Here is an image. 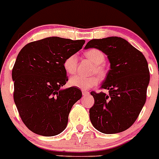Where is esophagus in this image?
<instances>
[{
  "mask_svg": "<svg viewBox=\"0 0 159 159\" xmlns=\"http://www.w3.org/2000/svg\"><path fill=\"white\" fill-rule=\"evenodd\" d=\"M89 92L86 90H82V95L83 96H86V95H89Z\"/></svg>",
  "mask_w": 159,
  "mask_h": 159,
  "instance_id": "34e87169",
  "label": "esophagus"
}]
</instances>
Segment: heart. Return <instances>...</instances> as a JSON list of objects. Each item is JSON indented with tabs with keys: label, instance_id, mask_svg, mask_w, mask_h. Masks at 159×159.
Wrapping results in <instances>:
<instances>
[{
	"label": "heart",
	"instance_id": "obj_1",
	"mask_svg": "<svg viewBox=\"0 0 159 159\" xmlns=\"http://www.w3.org/2000/svg\"><path fill=\"white\" fill-rule=\"evenodd\" d=\"M86 58L94 63L93 73H97L100 77L106 75V70L102 64L105 61V54L98 49H90L85 53ZM78 56L76 54H70L66 57L63 62V68L69 74H74L78 67ZM99 82V78L97 75L85 77L81 75H74L70 78L69 83L71 86L79 88L81 89H88L93 87Z\"/></svg>",
	"mask_w": 159,
	"mask_h": 159
}]
</instances>
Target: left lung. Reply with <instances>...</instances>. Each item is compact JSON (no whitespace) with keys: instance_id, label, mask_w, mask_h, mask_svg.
<instances>
[{"instance_id":"1","label":"left lung","mask_w":159,"mask_h":159,"mask_svg":"<svg viewBox=\"0 0 159 159\" xmlns=\"http://www.w3.org/2000/svg\"><path fill=\"white\" fill-rule=\"evenodd\" d=\"M95 48L107 55L110 70L101 89L109 93L91 92L94 105L89 118L103 134L120 133L134 123L146 100L150 81L144 55L127 41L118 37L89 41L85 49Z\"/></svg>"}]
</instances>
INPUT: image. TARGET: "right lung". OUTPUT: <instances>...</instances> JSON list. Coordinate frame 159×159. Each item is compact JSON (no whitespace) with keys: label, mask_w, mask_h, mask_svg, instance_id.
<instances>
[{"label":"right lung","mask_w":159,"mask_h":159,"mask_svg":"<svg viewBox=\"0 0 159 159\" xmlns=\"http://www.w3.org/2000/svg\"><path fill=\"white\" fill-rule=\"evenodd\" d=\"M84 40L51 37L25 45L12 70L13 98L29 129L54 136L66 129L72 106L81 98L78 88H61L68 81L63 62L82 48Z\"/></svg>","instance_id":"1"}]
</instances>
